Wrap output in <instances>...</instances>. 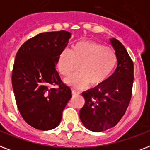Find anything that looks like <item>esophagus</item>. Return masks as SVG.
I'll use <instances>...</instances> for the list:
<instances>
[{"label":"esophagus","mask_w":150,"mask_h":150,"mask_svg":"<svg viewBox=\"0 0 150 150\" xmlns=\"http://www.w3.org/2000/svg\"><path fill=\"white\" fill-rule=\"evenodd\" d=\"M71 93H72V95H75V94H80V92L77 91V90H75V89H72V90H71Z\"/></svg>","instance_id":"obj_1"}]
</instances>
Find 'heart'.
I'll use <instances>...</instances> for the list:
<instances>
[{
	"label": "heart",
	"instance_id": "heart-1",
	"mask_svg": "<svg viewBox=\"0 0 150 150\" xmlns=\"http://www.w3.org/2000/svg\"><path fill=\"white\" fill-rule=\"evenodd\" d=\"M117 63L115 52L104 45L91 41H80L71 50L64 49L60 53L57 66L60 74L68 76L77 70L79 71L66 78V84L76 89H82L89 84L100 87L106 82Z\"/></svg>",
	"mask_w": 150,
	"mask_h": 150
}]
</instances>
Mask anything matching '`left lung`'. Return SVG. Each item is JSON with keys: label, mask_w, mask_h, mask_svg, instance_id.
Returning a JSON list of instances; mask_svg holds the SVG:
<instances>
[{"label": "left lung", "mask_w": 150, "mask_h": 150, "mask_svg": "<svg viewBox=\"0 0 150 150\" xmlns=\"http://www.w3.org/2000/svg\"><path fill=\"white\" fill-rule=\"evenodd\" d=\"M117 57L114 73L100 87L82 93L85 104L79 117L87 129L100 132L116 125L130 103L134 81V64L123 44L110 39Z\"/></svg>", "instance_id": "obj_1"}]
</instances>
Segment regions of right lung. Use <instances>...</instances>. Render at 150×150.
Wrapping results in <instances>:
<instances>
[{
    "mask_svg": "<svg viewBox=\"0 0 150 150\" xmlns=\"http://www.w3.org/2000/svg\"><path fill=\"white\" fill-rule=\"evenodd\" d=\"M70 37L64 30L42 33L25 42L16 54L11 78L16 104L25 122L39 130L57 127L71 98V90L56 70L57 57Z\"/></svg>",
    "mask_w": 150,
    "mask_h": 150,
    "instance_id": "right-lung-1",
    "label": "right lung"
}]
</instances>
